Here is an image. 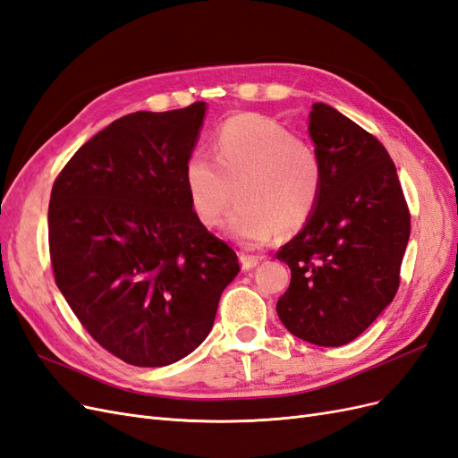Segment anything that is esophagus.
Masks as SVG:
<instances>
[{
    "instance_id": "34e87169",
    "label": "esophagus",
    "mask_w": 458,
    "mask_h": 458,
    "mask_svg": "<svg viewBox=\"0 0 458 458\" xmlns=\"http://www.w3.org/2000/svg\"><path fill=\"white\" fill-rule=\"evenodd\" d=\"M239 259H241V266H242V269H244V271H250V269H254V267L258 266V263L261 261V258H259V256H250V254H244V252H241Z\"/></svg>"
}]
</instances>
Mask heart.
I'll list each match as a JSON object with an SVG mask.
<instances>
[{
	"label": "heart",
	"instance_id": "heart-1",
	"mask_svg": "<svg viewBox=\"0 0 458 458\" xmlns=\"http://www.w3.org/2000/svg\"><path fill=\"white\" fill-rule=\"evenodd\" d=\"M192 212L204 225H217L233 204L229 233L248 246L300 229L321 197L323 165L308 141L259 114L229 118L216 133L214 158L192 152L185 164Z\"/></svg>",
	"mask_w": 458,
	"mask_h": 458
}]
</instances>
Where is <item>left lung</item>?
I'll list each match as a JSON object with an SVG mask.
<instances>
[{
	"mask_svg": "<svg viewBox=\"0 0 458 458\" xmlns=\"http://www.w3.org/2000/svg\"><path fill=\"white\" fill-rule=\"evenodd\" d=\"M308 130L323 189L306 225L276 252L293 275L276 313L294 336L338 348L392 303L411 214L377 137L325 103L311 106Z\"/></svg>",
	"mask_w": 458,
	"mask_h": 458,
	"instance_id": "1",
	"label": "left lung"
}]
</instances>
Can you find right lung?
<instances>
[{
  "mask_svg": "<svg viewBox=\"0 0 458 458\" xmlns=\"http://www.w3.org/2000/svg\"><path fill=\"white\" fill-rule=\"evenodd\" d=\"M204 113L199 101L122 116L76 150L51 189L55 283L93 340L135 367L195 352L241 271L187 195Z\"/></svg>",
  "mask_w": 458,
  "mask_h": 458,
  "instance_id": "obj_1",
  "label": "right lung"
}]
</instances>
